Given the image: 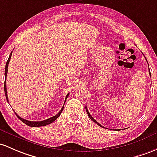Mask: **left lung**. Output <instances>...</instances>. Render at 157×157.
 Returning a JSON list of instances; mask_svg holds the SVG:
<instances>
[{"mask_svg": "<svg viewBox=\"0 0 157 157\" xmlns=\"http://www.w3.org/2000/svg\"><path fill=\"white\" fill-rule=\"evenodd\" d=\"M149 73H150V75H151V72H149ZM85 109H86V112H87V114H88V117H90V119H91V120H92V121H94V123H96V124H97V125H99V126H102V127H103V126H102V125H101V124H99V123H98V122H97V121H96V120H94V118H93V117H92V116H91V115H90V113H89V112H88V110H87V107H86V106H85Z\"/></svg>", "mask_w": 157, "mask_h": 157, "instance_id": "obj_1", "label": "left lung"}]
</instances>
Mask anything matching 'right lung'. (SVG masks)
<instances>
[{
	"label": "right lung",
	"mask_w": 157,
	"mask_h": 157,
	"mask_svg": "<svg viewBox=\"0 0 157 157\" xmlns=\"http://www.w3.org/2000/svg\"><path fill=\"white\" fill-rule=\"evenodd\" d=\"M12 53H13V52H11L10 55V57L9 58H8L7 61H6V67H5V72H4V75H5V82H4V92H5V96H6V100H7V102H9V100H8V97H7V91H6V75H7V71H8V64H9V62L10 60V58H11V56H12ZM69 96V94H67V97H66V99H65V101H64V104H65V102L66 100H67V98ZM63 107H64V105H63V107H62L61 110L59 112L58 114H56V115L53 116V117H50V118L47 119V120H44V121H28V120H25V119H23L21 118V117H20L17 114H16V116L21 120V121H22L23 123H25L26 125L29 126H32V127H38V126H46L48 125V124H52V122H54V121H55L57 118H58L59 116L60 115V114H61L62 111H63Z\"/></svg>",
	"instance_id": "obj_1"
}]
</instances>
